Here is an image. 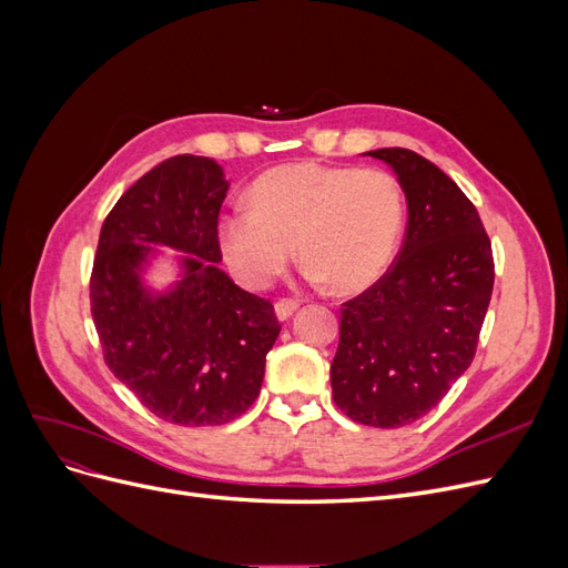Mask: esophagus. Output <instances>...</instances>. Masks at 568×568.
<instances>
[{
	"instance_id": "34e87169",
	"label": "esophagus",
	"mask_w": 568,
	"mask_h": 568,
	"mask_svg": "<svg viewBox=\"0 0 568 568\" xmlns=\"http://www.w3.org/2000/svg\"><path fill=\"white\" fill-rule=\"evenodd\" d=\"M298 301L296 298H280L277 303H274V313H277L280 320H288L291 315H294L298 311Z\"/></svg>"
}]
</instances>
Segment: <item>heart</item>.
<instances>
[{
    "label": "heart",
    "instance_id": "1",
    "mask_svg": "<svg viewBox=\"0 0 568 568\" xmlns=\"http://www.w3.org/2000/svg\"><path fill=\"white\" fill-rule=\"evenodd\" d=\"M220 217V246L236 277L267 286L298 255L307 277L353 294L382 277L403 232V194L379 168L291 163L267 170Z\"/></svg>",
    "mask_w": 568,
    "mask_h": 568
}]
</instances>
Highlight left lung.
Here are the masks:
<instances>
[{"mask_svg": "<svg viewBox=\"0 0 568 568\" xmlns=\"http://www.w3.org/2000/svg\"><path fill=\"white\" fill-rule=\"evenodd\" d=\"M367 156L398 175L407 230L384 277L341 305L332 393L353 422L398 428L428 415L469 369L495 263L474 203L438 165L400 146Z\"/></svg>", "mask_w": 568, "mask_h": 568, "instance_id": "1", "label": "left lung"}]
</instances>
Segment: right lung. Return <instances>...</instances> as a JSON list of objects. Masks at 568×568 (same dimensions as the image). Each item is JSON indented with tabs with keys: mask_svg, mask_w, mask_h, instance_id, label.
Returning a JSON list of instances; mask_svg holds the SVG:
<instances>
[{
	"mask_svg": "<svg viewBox=\"0 0 568 568\" xmlns=\"http://www.w3.org/2000/svg\"><path fill=\"white\" fill-rule=\"evenodd\" d=\"M230 182L205 156H173L136 180L101 225L90 303L109 369L149 412L178 426H217L253 405L282 326L270 301L217 267V215ZM168 245L183 277L156 295L141 267Z\"/></svg>",
	"mask_w": 568,
	"mask_h": 568,
	"instance_id": "add662e5",
	"label": "right lung"
}]
</instances>
